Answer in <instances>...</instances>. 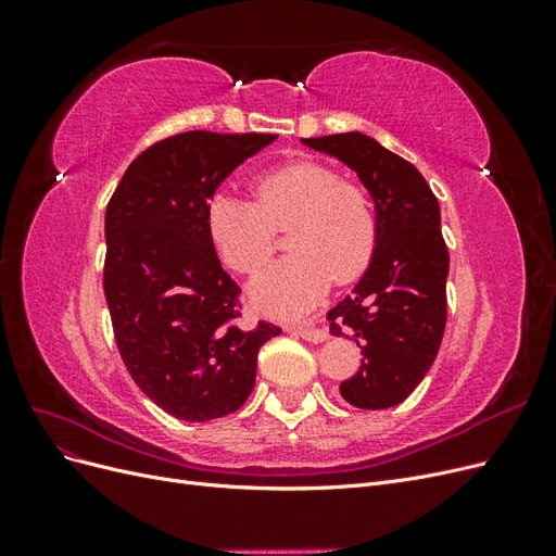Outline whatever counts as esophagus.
<instances>
[{
  "label": "esophagus",
  "instance_id": "obj_1",
  "mask_svg": "<svg viewBox=\"0 0 556 556\" xmlns=\"http://www.w3.org/2000/svg\"><path fill=\"white\" fill-rule=\"evenodd\" d=\"M296 333H299L304 341H308V343H325V341L329 339L327 329H323V327H311V325L296 327Z\"/></svg>",
  "mask_w": 556,
  "mask_h": 556
}]
</instances>
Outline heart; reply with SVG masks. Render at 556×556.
I'll use <instances>...</instances> for the list:
<instances>
[{"label":"heart","mask_w":556,"mask_h":556,"mask_svg":"<svg viewBox=\"0 0 556 556\" xmlns=\"http://www.w3.org/2000/svg\"><path fill=\"white\" fill-rule=\"evenodd\" d=\"M257 201L217 192L206 225L223 260L239 274H255L274 252V227L292 223L290 257L252 280L250 296L268 313L299 315L333 282L355 280L374 257L376 213L366 190L341 180L327 164L299 160L255 182Z\"/></svg>","instance_id":"obj_1"}]
</instances>
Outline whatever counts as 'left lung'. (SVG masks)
I'll list each match as a JSON object with an SVG mask.
<instances>
[{
	"label": "left lung",
	"mask_w": 556,
	"mask_h": 556,
	"mask_svg": "<svg viewBox=\"0 0 556 556\" xmlns=\"http://www.w3.org/2000/svg\"><path fill=\"white\" fill-rule=\"evenodd\" d=\"M301 143L348 164L376 208L374 257L327 313L331 336L355 339L364 355L341 396L364 410L399 406L427 376L445 331L450 255L439 199L410 162L362 131Z\"/></svg>",
	"instance_id": "left-lung-1"
}]
</instances>
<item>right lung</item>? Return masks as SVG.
I'll list each match as a JSON object with an SVG mask.
<instances>
[{"label": "right lung", "instance_id": "1", "mask_svg": "<svg viewBox=\"0 0 556 556\" xmlns=\"http://www.w3.org/2000/svg\"><path fill=\"white\" fill-rule=\"evenodd\" d=\"M274 134L182 131L134 160L104 220V294L139 390L185 422L239 410L276 325H239V285L215 255L206 206Z\"/></svg>", "mask_w": 556, "mask_h": 556}]
</instances>
